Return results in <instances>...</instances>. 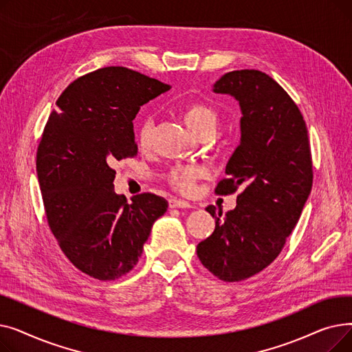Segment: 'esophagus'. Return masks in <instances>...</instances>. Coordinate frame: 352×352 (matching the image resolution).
I'll return each mask as SVG.
<instances>
[{
	"label": "esophagus",
	"mask_w": 352,
	"mask_h": 352,
	"mask_svg": "<svg viewBox=\"0 0 352 352\" xmlns=\"http://www.w3.org/2000/svg\"><path fill=\"white\" fill-rule=\"evenodd\" d=\"M168 202H170V208H191L192 207L190 202L179 198H171Z\"/></svg>",
	"instance_id": "esophagus-1"
}]
</instances>
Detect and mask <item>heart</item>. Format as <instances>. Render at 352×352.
Masks as SVG:
<instances>
[{
	"instance_id": "1",
	"label": "heart",
	"mask_w": 352,
	"mask_h": 352,
	"mask_svg": "<svg viewBox=\"0 0 352 352\" xmlns=\"http://www.w3.org/2000/svg\"><path fill=\"white\" fill-rule=\"evenodd\" d=\"M182 120L188 126L190 131L197 135L202 129L208 126H215L217 116L214 111L204 104H191L182 111ZM153 122L146 120L138 129V144L141 146H148L151 142ZM201 175L198 166H175L170 173V181L173 186L184 192H190L194 187V181Z\"/></svg>"
}]
</instances>
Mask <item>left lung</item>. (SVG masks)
<instances>
[{
    "label": "left lung",
    "instance_id": "8db88e82",
    "mask_svg": "<svg viewBox=\"0 0 352 352\" xmlns=\"http://www.w3.org/2000/svg\"><path fill=\"white\" fill-rule=\"evenodd\" d=\"M212 91L234 97L243 116L239 145L226 166L228 178L215 192L244 190L227 214L206 208L215 230L197 245V255L219 280L236 283L263 271L281 252L311 192L312 160L301 111L265 72H228Z\"/></svg>",
    "mask_w": 352,
    "mask_h": 352
}]
</instances>
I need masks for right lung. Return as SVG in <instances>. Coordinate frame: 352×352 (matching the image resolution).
Segmentation results:
<instances>
[{"label":"right lung","mask_w":352,"mask_h":352,"mask_svg":"<svg viewBox=\"0 0 352 352\" xmlns=\"http://www.w3.org/2000/svg\"><path fill=\"white\" fill-rule=\"evenodd\" d=\"M170 85L124 67H105L71 82L55 102L36 151L48 226L84 274L113 281L131 271L168 202L155 194L131 204L114 191L116 161L134 157L133 120Z\"/></svg>","instance_id":"obj_1"}]
</instances>
